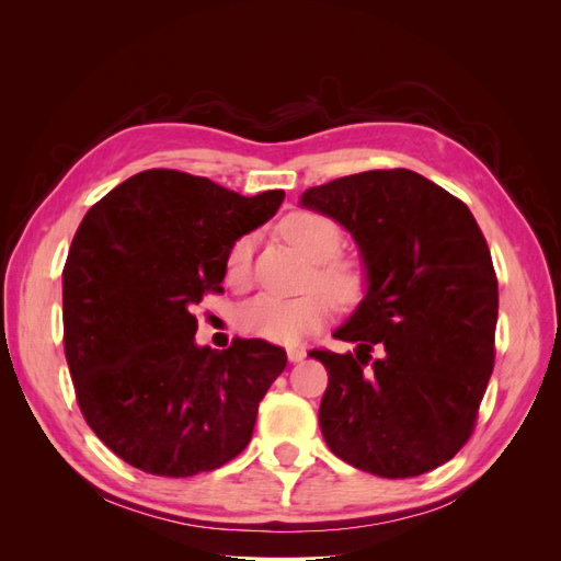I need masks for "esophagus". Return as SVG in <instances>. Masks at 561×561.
Returning <instances> with one entry per match:
<instances>
[{"instance_id": "1", "label": "esophagus", "mask_w": 561, "mask_h": 561, "mask_svg": "<svg viewBox=\"0 0 561 561\" xmlns=\"http://www.w3.org/2000/svg\"><path fill=\"white\" fill-rule=\"evenodd\" d=\"M304 358H307V351L304 348H287V360L290 363H301Z\"/></svg>"}]
</instances>
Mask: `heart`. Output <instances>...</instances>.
I'll return each instance as SVG.
<instances>
[{"mask_svg":"<svg viewBox=\"0 0 561 561\" xmlns=\"http://www.w3.org/2000/svg\"><path fill=\"white\" fill-rule=\"evenodd\" d=\"M280 231L299 252L316 262L309 287H320L322 293L339 304L358 301L365 293V271L355 260L336 257L342 248V229L334 219L299 210L287 215L280 225ZM252 236H241L227 252V276L229 280L241 283L250 274L252 262ZM330 313V299L320 293L304 295L299 299H280L262 295L254 297L239 309L236 322L250 334L266 339L276 344H299L304 336L316 332Z\"/></svg>","mask_w":561,"mask_h":561,"instance_id":"obj_1","label":"heart"}]
</instances>
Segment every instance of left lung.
I'll return each mask as SVG.
<instances>
[{
	"mask_svg": "<svg viewBox=\"0 0 561 561\" xmlns=\"http://www.w3.org/2000/svg\"><path fill=\"white\" fill-rule=\"evenodd\" d=\"M299 203L353 236L367 280L332 334L355 351H311L330 377L318 412L330 451L388 480L447 463L494 369L499 283L472 213L404 168L311 186Z\"/></svg>",
	"mask_w": 561,
	"mask_h": 561,
	"instance_id": "obj_1",
	"label": "left lung"
}]
</instances>
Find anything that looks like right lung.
<instances>
[{"mask_svg": "<svg viewBox=\"0 0 561 561\" xmlns=\"http://www.w3.org/2000/svg\"><path fill=\"white\" fill-rule=\"evenodd\" d=\"M283 198L154 168L81 219L62 268L65 358L83 419L133 468L190 478L248 447L287 355L264 339L198 346L192 307L222 290L229 248Z\"/></svg>", "mask_w": 561, "mask_h": 561, "instance_id": "1", "label": "right lung"}]
</instances>
